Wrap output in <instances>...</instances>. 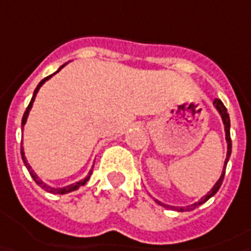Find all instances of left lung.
Segmentation results:
<instances>
[{
  "label": "left lung",
  "mask_w": 251,
  "mask_h": 251,
  "mask_svg": "<svg viewBox=\"0 0 251 251\" xmlns=\"http://www.w3.org/2000/svg\"><path fill=\"white\" fill-rule=\"evenodd\" d=\"M214 107L217 108V111L220 112L221 118H222V122H224V127H225V137H226V143H228V151H226V158H225V164H224V171H222V174H221L220 179L217 180V183L212 186V189L207 193V195L204 196L200 199V201H197V203L192 204V205H187V207H172V205H167V204H162L160 201H157L161 205H164V207H167V208H175L177 211H192V210H195L196 207H199V205H201L203 203H205L208 199H211L212 196L215 195L218 190H220L221 185H222V180H224V176H225V168H226V164H228L229 157H230V151H232V142H230V121H229V114L226 108H225V105L222 104V101L218 99L214 100Z\"/></svg>",
  "instance_id": "8db88e82"
}]
</instances>
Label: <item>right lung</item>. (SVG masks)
Instances as JSON below:
<instances>
[{
	"label": "right lung",
	"instance_id": "right-lung-1",
	"mask_svg": "<svg viewBox=\"0 0 251 251\" xmlns=\"http://www.w3.org/2000/svg\"><path fill=\"white\" fill-rule=\"evenodd\" d=\"M66 64H64V65L61 66L56 72H59L64 66H65ZM55 72V74H56ZM54 74V75H55ZM52 75H50V76H47L46 79H43L41 82L39 83V86L36 87V90H34V93H33V97H31L30 100V104L27 105V108H26V111H25V114H23V118H22V130H23V126H25V124H26V121H27V117H29V112H30V109H31V105H33V102H34V99H36V94H37V91L40 90V87L44 84V83L47 82L48 79L51 77ZM21 152H22V158H23V162H25V165H26V168H27V171H29V174H30V176L34 179V182L37 183L39 186H41L46 192H48V193H52V195H66V193H71V192H74V190H77L80 186H84L86 185V182L90 179V175H91V172L93 171H90L89 172V175L87 176L84 177V179H82V180H79V182H76V183H74V185H69V186H65V187H52V186H48L47 183H44L41 179H39V176L33 172V169H31V167L27 164V161H26V157H25V152H23V149H21Z\"/></svg>",
	"mask_w": 251,
	"mask_h": 251
}]
</instances>
